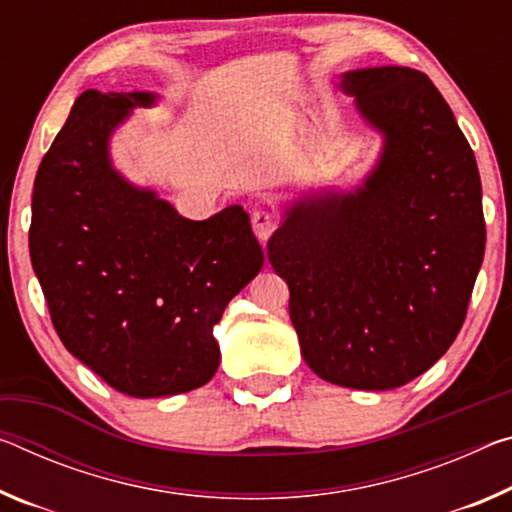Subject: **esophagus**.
Instances as JSON below:
<instances>
[{
	"label": "esophagus",
	"instance_id": "1",
	"mask_svg": "<svg viewBox=\"0 0 512 512\" xmlns=\"http://www.w3.org/2000/svg\"><path fill=\"white\" fill-rule=\"evenodd\" d=\"M250 223H253L255 237L264 243L275 230V214L271 209H255L253 216H250Z\"/></svg>",
	"mask_w": 512,
	"mask_h": 512
}]
</instances>
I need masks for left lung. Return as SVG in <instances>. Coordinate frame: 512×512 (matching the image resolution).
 I'll list each match as a JSON object with an SVG mask.
<instances>
[{"instance_id": "1", "label": "left lung", "mask_w": 512, "mask_h": 512, "mask_svg": "<svg viewBox=\"0 0 512 512\" xmlns=\"http://www.w3.org/2000/svg\"><path fill=\"white\" fill-rule=\"evenodd\" d=\"M342 93L383 145L351 191L300 193L266 243L316 376L394 389L449 351L485 253L474 152L424 72L348 70Z\"/></svg>"}]
</instances>
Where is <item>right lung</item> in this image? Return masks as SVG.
I'll return each instance as SVG.
<instances>
[{
    "label": "right lung",
    "mask_w": 512,
    "mask_h": 512,
    "mask_svg": "<svg viewBox=\"0 0 512 512\" xmlns=\"http://www.w3.org/2000/svg\"><path fill=\"white\" fill-rule=\"evenodd\" d=\"M157 100L152 91L81 93L31 198V266L63 346L136 399L212 380L214 326L264 264L241 205L189 221L113 168V132Z\"/></svg>",
    "instance_id": "obj_1"
}]
</instances>
